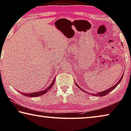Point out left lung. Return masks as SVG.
I'll use <instances>...</instances> for the list:
<instances>
[{"label": "left lung", "mask_w": 131, "mask_h": 131, "mask_svg": "<svg viewBox=\"0 0 131 131\" xmlns=\"http://www.w3.org/2000/svg\"><path fill=\"white\" fill-rule=\"evenodd\" d=\"M123 76H124V73H123V75H122V76L121 77V78H120V79L119 80V81H118V82H117V83H116L115 85L114 86H113L112 87H111V88H110L109 89H107V90H105V91H102V92H99V93H97L96 94H95L94 95V96H105V95H107L108 94V93H109L111 91H112L113 89H114L118 85V84L120 82H121V80L122 79V78H123ZM77 86H78V85L77 84ZM80 89H81V90H82L83 91H84L83 90V89H82L80 87H79Z\"/></svg>", "instance_id": "8db88e82"}]
</instances>
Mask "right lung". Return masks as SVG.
I'll list each match as a JSON object with an SVG mask.
<instances>
[{
    "instance_id": "add662e5",
    "label": "right lung",
    "mask_w": 131,
    "mask_h": 131,
    "mask_svg": "<svg viewBox=\"0 0 131 131\" xmlns=\"http://www.w3.org/2000/svg\"><path fill=\"white\" fill-rule=\"evenodd\" d=\"M54 81H55V78H54V79L53 80V82H52L51 84L49 86V87L48 88H46L45 90H43L42 91H40V92H34V93H22L21 92L22 95H25V96H28V97H36V96H40V95H43L45 93H46L49 90V89L51 88L52 87V86L54 84Z\"/></svg>"
}]
</instances>
